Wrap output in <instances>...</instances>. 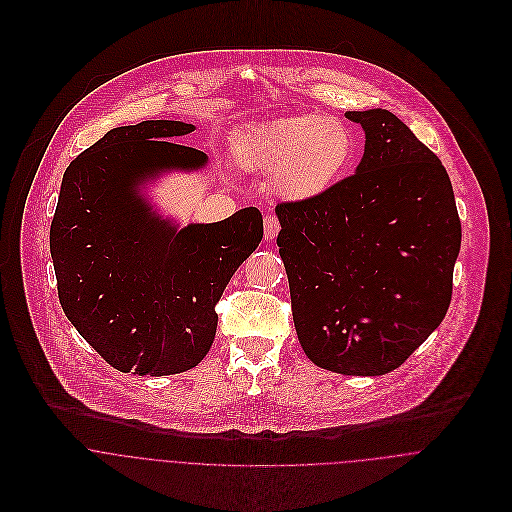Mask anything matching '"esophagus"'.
<instances>
[{
	"label": "esophagus",
	"instance_id": "1",
	"mask_svg": "<svg viewBox=\"0 0 512 512\" xmlns=\"http://www.w3.org/2000/svg\"><path fill=\"white\" fill-rule=\"evenodd\" d=\"M278 232H280V220H278V217H274V215H268L264 219V236L268 240H272V238L278 236Z\"/></svg>",
	"mask_w": 512,
	"mask_h": 512
}]
</instances>
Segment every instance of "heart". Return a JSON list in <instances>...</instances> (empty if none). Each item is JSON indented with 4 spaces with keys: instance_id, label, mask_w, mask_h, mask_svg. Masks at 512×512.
I'll use <instances>...</instances> for the list:
<instances>
[{
    "instance_id": "heart-1",
    "label": "heart",
    "mask_w": 512,
    "mask_h": 512,
    "mask_svg": "<svg viewBox=\"0 0 512 512\" xmlns=\"http://www.w3.org/2000/svg\"><path fill=\"white\" fill-rule=\"evenodd\" d=\"M353 132L335 116H288L246 128L236 144L242 167L276 175L282 197L303 201L327 191L347 169Z\"/></svg>"
}]
</instances>
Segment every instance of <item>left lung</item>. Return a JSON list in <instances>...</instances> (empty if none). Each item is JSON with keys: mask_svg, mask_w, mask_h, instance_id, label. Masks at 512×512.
I'll return each mask as SVG.
<instances>
[{"mask_svg": "<svg viewBox=\"0 0 512 512\" xmlns=\"http://www.w3.org/2000/svg\"><path fill=\"white\" fill-rule=\"evenodd\" d=\"M365 130L357 171L276 215L297 339L321 368L378 376L443 321L461 222L449 175L392 112H347Z\"/></svg>", "mask_w": 512, "mask_h": 512, "instance_id": "left-lung-1", "label": "left lung"}]
</instances>
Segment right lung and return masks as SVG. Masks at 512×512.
<instances>
[{
	"mask_svg": "<svg viewBox=\"0 0 512 512\" xmlns=\"http://www.w3.org/2000/svg\"><path fill=\"white\" fill-rule=\"evenodd\" d=\"M193 130L173 120L114 128L63 175L51 222L59 301L120 372L199 365L215 341L220 295L264 236L256 207L177 230L140 195L138 185L161 171L205 167L207 153L171 142Z\"/></svg>",
	"mask_w": 512,
	"mask_h": 512,
	"instance_id": "obj_1",
	"label": "right lung"
}]
</instances>
